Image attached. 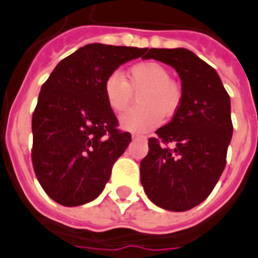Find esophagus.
<instances>
[{"mask_svg": "<svg viewBox=\"0 0 258 258\" xmlns=\"http://www.w3.org/2000/svg\"><path fill=\"white\" fill-rule=\"evenodd\" d=\"M132 137H133V140H144V141H145V140H146L145 136L137 135V133H133V135H132Z\"/></svg>", "mask_w": 258, "mask_h": 258, "instance_id": "34e87169", "label": "esophagus"}]
</instances>
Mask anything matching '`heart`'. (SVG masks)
I'll list each match as a JSON object with an SVG mask.
<instances>
[{
    "label": "heart",
    "mask_w": 258,
    "mask_h": 258,
    "mask_svg": "<svg viewBox=\"0 0 258 258\" xmlns=\"http://www.w3.org/2000/svg\"><path fill=\"white\" fill-rule=\"evenodd\" d=\"M139 104L119 117L125 131L144 133L170 117L180 108L182 101L181 86L170 78L164 65L153 61L139 62L126 72V78L118 73L109 74L104 82V96L109 108L122 112L131 105L133 92H139Z\"/></svg>",
    "instance_id": "b5f03b06"
}]
</instances>
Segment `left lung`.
<instances>
[{
	"mask_svg": "<svg viewBox=\"0 0 258 258\" xmlns=\"http://www.w3.org/2000/svg\"><path fill=\"white\" fill-rule=\"evenodd\" d=\"M153 58L176 69L182 101L172 121L149 139V153L140 164L149 200L172 212H185L211 195L226 164L233 123L230 97L217 72L193 51L150 49Z\"/></svg>",
	"mask_w": 258,
	"mask_h": 258,
	"instance_id": "8db88e82",
	"label": "left lung"
}]
</instances>
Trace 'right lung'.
Instances as JSON below:
<instances>
[{"mask_svg":"<svg viewBox=\"0 0 258 258\" xmlns=\"http://www.w3.org/2000/svg\"><path fill=\"white\" fill-rule=\"evenodd\" d=\"M146 47L89 44L59 61L41 88L32 117L34 173L63 207L93 201L132 141L104 96V82Z\"/></svg>","mask_w":258,"mask_h":258,"instance_id":"obj_1","label":"right lung"}]
</instances>
